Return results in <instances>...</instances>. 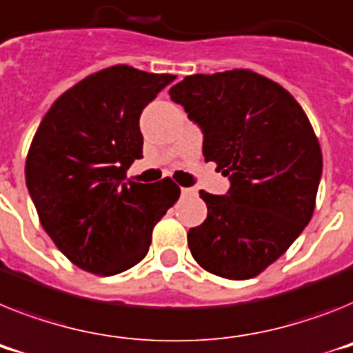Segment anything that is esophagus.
I'll return each mask as SVG.
<instances>
[{"label": "esophagus", "mask_w": 353, "mask_h": 353, "mask_svg": "<svg viewBox=\"0 0 353 353\" xmlns=\"http://www.w3.org/2000/svg\"><path fill=\"white\" fill-rule=\"evenodd\" d=\"M195 190L194 188H181V195H185V197H188V195H194Z\"/></svg>", "instance_id": "obj_1"}]
</instances>
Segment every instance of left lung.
I'll use <instances>...</instances> for the list:
<instances>
[{"instance_id": "1", "label": "left lung", "mask_w": 353, "mask_h": 353, "mask_svg": "<svg viewBox=\"0 0 353 353\" xmlns=\"http://www.w3.org/2000/svg\"><path fill=\"white\" fill-rule=\"evenodd\" d=\"M203 131L206 161L230 179L226 195L201 190L208 217L188 232L201 268L248 280L289 250L316 206L323 156L292 94L250 70L190 75L170 88Z\"/></svg>"}]
</instances>
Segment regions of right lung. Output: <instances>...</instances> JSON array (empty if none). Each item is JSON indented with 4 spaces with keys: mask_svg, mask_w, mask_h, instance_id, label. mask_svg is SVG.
I'll return each instance as SVG.
<instances>
[{
    "mask_svg": "<svg viewBox=\"0 0 353 353\" xmlns=\"http://www.w3.org/2000/svg\"><path fill=\"white\" fill-rule=\"evenodd\" d=\"M174 79L118 64L85 77L44 114L26 156V186L44 232L77 268L102 276L131 269L179 199L168 177L127 181L143 158L141 111Z\"/></svg>",
    "mask_w": 353,
    "mask_h": 353,
    "instance_id": "right-lung-1",
    "label": "right lung"
}]
</instances>
